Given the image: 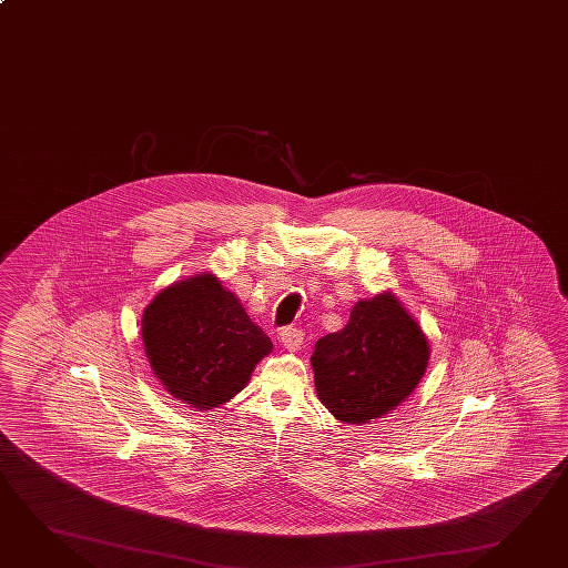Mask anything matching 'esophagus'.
<instances>
[{"label": "esophagus", "mask_w": 568, "mask_h": 568, "mask_svg": "<svg viewBox=\"0 0 568 568\" xmlns=\"http://www.w3.org/2000/svg\"><path fill=\"white\" fill-rule=\"evenodd\" d=\"M302 341H304V333H302V328H296V326H286L280 333V343L288 351H298Z\"/></svg>", "instance_id": "obj_1"}]
</instances>
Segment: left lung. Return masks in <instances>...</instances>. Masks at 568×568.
<instances>
[{
    "label": "left lung",
    "instance_id": "8db88e82",
    "mask_svg": "<svg viewBox=\"0 0 568 568\" xmlns=\"http://www.w3.org/2000/svg\"><path fill=\"white\" fill-rule=\"evenodd\" d=\"M427 361L425 334L389 292L356 302L345 328L318 338L311 358L324 407L361 425L407 399Z\"/></svg>",
    "mask_w": 568,
    "mask_h": 568
}]
</instances>
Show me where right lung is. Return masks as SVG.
<instances>
[{
	"instance_id": "right-lung-1",
	"label": "right lung",
	"mask_w": 568,
	"mask_h": 568,
	"mask_svg": "<svg viewBox=\"0 0 568 568\" xmlns=\"http://www.w3.org/2000/svg\"><path fill=\"white\" fill-rule=\"evenodd\" d=\"M141 333L156 378L200 412L244 389L262 356L272 351L267 334L213 274L159 292L146 306Z\"/></svg>"
}]
</instances>
